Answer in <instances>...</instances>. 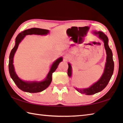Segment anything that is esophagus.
<instances>
[{
  "mask_svg": "<svg viewBox=\"0 0 123 123\" xmlns=\"http://www.w3.org/2000/svg\"><path fill=\"white\" fill-rule=\"evenodd\" d=\"M64 58H65V60H68V59H69V57L68 56H64Z\"/></svg>",
  "mask_w": 123,
  "mask_h": 123,
  "instance_id": "1",
  "label": "esophagus"
}]
</instances>
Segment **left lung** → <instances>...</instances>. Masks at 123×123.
I'll use <instances>...</instances> for the list:
<instances>
[{"instance_id": "1", "label": "left lung", "mask_w": 123, "mask_h": 123, "mask_svg": "<svg viewBox=\"0 0 123 123\" xmlns=\"http://www.w3.org/2000/svg\"><path fill=\"white\" fill-rule=\"evenodd\" d=\"M95 34L97 35L98 37L100 40H103L104 43V46L106 52L107 57L106 63L105 64V68L103 75L98 81L93 83L90 87L85 89H78L75 88L78 92L81 93L86 94L87 95H91L103 90L107 85H108L110 81L112 75L113 74L114 69V63L113 59V53L111 49L109 48L108 45V38L105 34L101 31L97 32L93 31ZM69 68L68 69V74L69 77H71L72 75V67L71 64L68 63Z\"/></svg>"}]
</instances>
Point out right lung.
<instances>
[{"mask_svg":"<svg viewBox=\"0 0 123 123\" xmlns=\"http://www.w3.org/2000/svg\"><path fill=\"white\" fill-rule=\"evenodd\" d=\"M49 33V31L48 30L41 29L38 28H32L31 29H28L25 30L24 31L20 32L16 38L15 45L14 47L9 55V72L10 77L14 81V82L17 87L25 92H27L30 93H36L41 92V91L45 90L48 88L50 85L52 81V74L57 69L60 62L62 61V57H61L57 59L54 63L52 64L50 70L48 73L46 78L42 81H25L21 80L18 77L17 74L15 71V69L14 65H13V59L16 51L18 48V45L20 43L23 38L26 35H47Z\"/></svg>","mask_w":123,"mask_h":123,"instance_id":"add662e5","label":"right lung"}]
</instances>
